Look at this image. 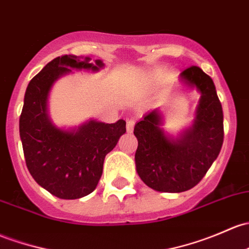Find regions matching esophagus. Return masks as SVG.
I'll use <instances>...</instances> for the list:
<instances>
[{
  "instance_id": "esophagus-1",
  "label": "esophagus",
  "mask_w": 249,
  "mask_h": 249,
  "mask_svg": "<svg viewBox=\"0 0 249 249\" xmlns=\"http://www.w3.org/2000/svg\"><path fill=\"white\" fill-rule=\"evenodd\" d=\"M135 123H136L135 118H129V119L126 120V130H127V132H132L133 126H135Z\"/></svg>"
}]
</instances>
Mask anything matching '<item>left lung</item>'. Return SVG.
<instances>
[{"label": "left lung", "instance_id": "1", "mask_svg": "<svg viewBox=\"0 0 249 249\" xmlns=\"http://www.w3.org/2000/svg\"><path fill=\"white\" fill-rule=\"evenodd\" d=\"M180 76L201 94L193 126L180 140H169L160 129L158 109H153L133 130L138 141L135 155L138 175L146 186L160 192L178 193L195 187L223 144V111L213 78L196 65Z\"/></svg>", "mask_w": 249, "mask_h": 249}]
</instances>
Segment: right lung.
Returning <instances> with one entry per match:
<instances>
[{"instance_id": "obj_1", "label": "right lung", "mask_w": 249, "mask_h": 249, "mask_svg": "<svg viewBox=\"0 0 249 249\" xmlns=\"http://www.w3.org/2000/svg\"><path fill=\"white\" fill-rule=\"evenodd\" d=\"M76 56L57 57L30 81L25 93L19 127L26 166L33 179L61 199H77L95 190L107 154L126 132L123 119L114 124L90 120L76 131H64L50 122L48 96L52 85L72 69L104 67Z\"/></svg>"}]
</instances>
